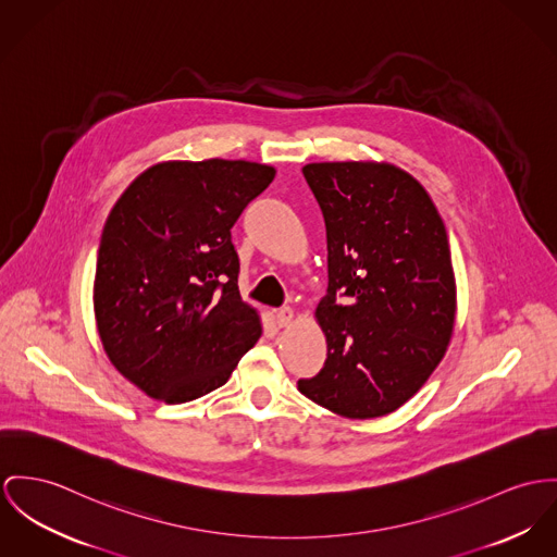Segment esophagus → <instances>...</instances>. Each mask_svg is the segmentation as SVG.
Returning a JSON list of instances; mask_svg holds the SVG:
<instances>
[{
  "instance_id": "34e87169",
  "label": "esophagus",
  "mask_w": 557,
  "mask_h": 557,
  "mask_svg": "<svg viewBox=\"0 0 557 557\" xmlns=\"http://www.w3.org/2000/svg\"><path fill=\"white\" fill-rule=\"evenodd\" d=\"M293 320H295V311H293L290 307H282V309H277V311H275V322H277V326H280V329L290 326V324H293Z\"/></svg>"
}]
</instances>
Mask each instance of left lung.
I'll use <instances>...</instances> for the list:
<instances>
[{
    "label": "left lung",
    "instance_id": "obj_1",
    "mask_svg": "<svg viewBox=\"0 0 557 557\" xmlns=\"http://www.w3.org/2000/svg\"><path fill=\"white\" fill-rule=\"evenodd\" d=\"M302 175L326 224L329 295L313 318L329 351L299 392L347 420L382 418L420 392L451 342L447 231L426 188L394 163H309Z\"/></svg>",
    "mask_w": 557,
    "mask_h": 557
}]
</instances>
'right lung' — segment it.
<instances>
[{
    "label": "right lung",
    "mask_w": 557,
    "mask_h": 557,
    "mask_svg": "<svg viewBox=\"0 0 557 557\" xmlns=\"http://www.w3.org/2000/svg\"><path fill=\"white\" fill-rule=\"evenodd\" d=\"M275 177L252 161H161L106 220L92 309L114 369L150 398L195 400L226 384L262 335L237 288L231 228Z\"/></svg>",
    "instance_id": "add662e5"
}]
</instances>
